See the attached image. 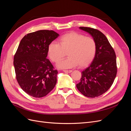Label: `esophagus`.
Wrapping results in <instances>:
<instances>
[{
    "mask_svg": "<svg viewBox=\"0 0 131 131\" xmlns=\"http://www.w3.org/2000/svg\"><path fill=\"white\" fill-rule=\"evenodd\" d=\"M63 72L65 73H71L72 72V70H63Z\"/></svg>",
    "mask_w": 131,
    "mask_h": 131,
    "instance_id": "esophagus-1",
    "label": "esophagus"
}]
</instances>
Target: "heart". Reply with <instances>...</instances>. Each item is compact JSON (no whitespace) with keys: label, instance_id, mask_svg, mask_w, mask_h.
I'll use <instances>...</instances> for the list:
<instances>
[{"label":"heart","instance_id":"1","mask_svg":"<svg viewBox=\"0 0 131 131\" xmlns=\"http://www.w3.org/2000/svg\"><path fill=\"white\" fill-rule=\"evenodd\" d=\"M97 49V43L93 38L72 31L63 35L59 39L58 43H50L47 53L54 63L61 61L68 53L69 57L57 65L59 68L68 69L78 65L85 67L90 64L96 56Z\"/></svg>","mask_w":131,"mask_h":131}]
</instances>
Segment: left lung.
<instances>
[{
  "instance_id": "8db88e82",
  "label": "left lung",
  "mask_w": 131,
  "mask_h": 131,
  "mask_svg": "<svg viewBox=\"0 0 131 131\" xmlns=\"http://www.w3.org/2000/svg\"><path fill=\"white\" fill-rule=\"evenodd\" d=\"M80 28L92 35L97 43L96 56L91 64L81 72L78 90L85 96L94 98L106 92L113 85L117 74L115 52L105 35L90 27Z\"/></svg>"
}]
</instances>
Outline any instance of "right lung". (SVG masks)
Wrapping results in <instances>:
<instances>
[{
    "label": "right lung",
    "mask_w": 131,
    "mask_h": 131,
    "mask_svg": "<svg viewBox=\"0 0 131 131\" xmlns=\"http://www.w3.org/2000/svg\"><path fill=\"white\" fill-rule=\"evenodd\" d=\"M58 36L53 30H40L27 34L19 43L14 58L16 78L31 96L44 97L56 84L58 72L46 57L49 45Z\"/></svg>",
    "instance_id": "obj_1"
}]
</instances>
